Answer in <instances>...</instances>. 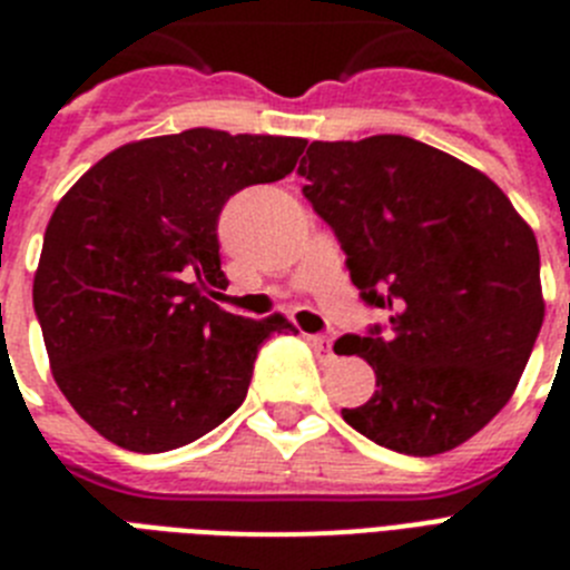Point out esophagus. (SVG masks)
Returning a JSON list of instances; mask_svg holds the SVG:
<instances>
[{"instance_id": "34e87169", "label": "esophagus", "mask_w": 570, "mask_h": 570, "mask_svg": "<svg viewBox=\"0 0 570 570\" xmlns=\"http://www.w3.org/2000/svg\"><path fill=\"white\" fill-rule=\"evenodd\" d=\"M308 342H311V347H314V351H316V360L325 362V365H328V362L336 356L334 354V345H331L328 336H308Z\"/></svg>"}]
</instances>
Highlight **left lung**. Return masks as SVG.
I'll use <instances>...</instances> for the list:
<instances>
[{
    "label": "left lung",
    "mask_w": 570,
    "mask_h": 570,
    "mask_svg": "<svg viewBox=\"0 0 570 570\" xmlns=\"http://www.w3.org/2000/svg\"><path fill=\"white\" fill-rule=\"evenodd\" d=\"M296 174L362 299L387 311L385 331L336 340L376 374L342 416L400 454L454 451L505 407L542 328L531 225L482 170L407 136L311 142Z\"/></svg>",
    "instance_id": "1"
}]
</instances>
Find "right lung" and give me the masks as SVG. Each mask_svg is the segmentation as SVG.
Returning a JSON list of instances; mask_svg holds the SVG:
<instances>
[{
  "mask_svg": "<svg viewBox=\"0 0 570 570\" xmlns=\"http://www.w3.org/2000/svg\"><path fill=\"white\" fill-rule=\"evenodd\" d=\"M299 136L190 128L110 150L59 199L33 274L50 374L97 434L163 454L248 394L256 351L294 331L208 299L225 288L216 223L236 190L276 183Z\"/></svg>",
  "mask_w": 570,
  "mask_h": 570,
  "instance_id": "add662e5",
  "label": "right lung"
}]
</instances>
